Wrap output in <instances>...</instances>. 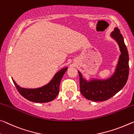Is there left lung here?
Wrapping results in <instances>:
<instances>
[{
    "mask_svg": "<svg viewBox=\"0 0 134 134\" xmlns=\"http://www.w3.org/2000/svg\"><path fill=\"white\" fill-rule=\"evenodd\" d=\"M110 36L118 44L121 53L113 75L106 79H92L88 81L78 71L80 92L86 99L93 101L107 100L122 90L128 80L129 55L124 37L118 27L114 29Z\"/></svg>",
    "mask_w": 134,
    "mask_h": 134,
    "instance_id": "8db88e82",
    "label": "left lung"
}]
</instances>
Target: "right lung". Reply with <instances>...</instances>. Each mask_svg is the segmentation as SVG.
<instances>
[{
  "label": "right lung",
  "mask_w": 134,
  "mask_h": 134,
  "mask_svg": "<svg viewBox=\"0 0 134 134\" xmlns=\"http://www.w3.org/2000/svg\"><path fill=\"white\" fill-rule=\"evenodd\" d=\"M68 68L61 69L54 75L48 84L38 88L29 89L21 88L12 79L19 93L28 100L35 103H43L51 101L57 97L59 91V85L63 75Z\"/></svg>",
  "instance_id": "right-lung-1"
}]
</instances>
